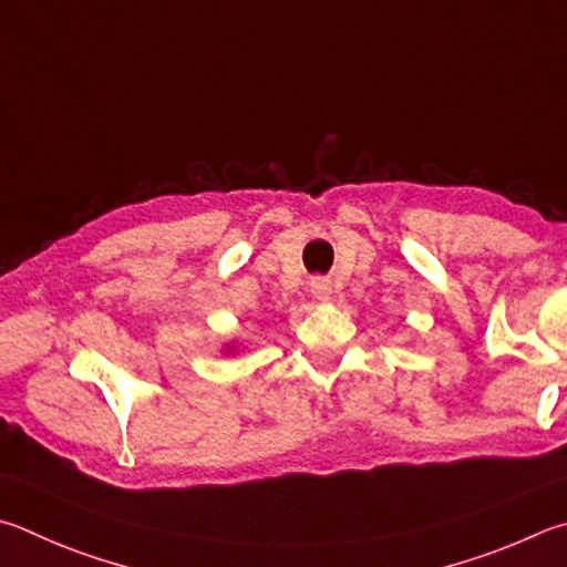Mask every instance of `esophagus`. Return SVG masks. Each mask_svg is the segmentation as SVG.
Returning a JSON list of instances; mask_svg holds the SVG:
<instances>
[{
	"mask_svg": "<svg viewBox=\"0 0 567 567\" xmlns=\"http://www.w3.org/2000/svg\"><path fill=\"white\" fill-rule=\"evenodd\" d=\"M310 292L317 297L319 302L329 300V295H332V282L327 280V277H315V280L310 282Z\"/></svg>",
	"mask_w": 567,
	"mask_h": 567,
	"instance_id": "esophagus-1",
	"label": "esophagus"
}]
</instances>
